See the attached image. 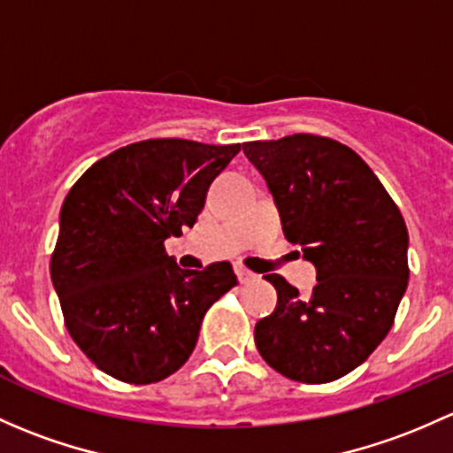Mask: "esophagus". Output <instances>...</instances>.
Returning a JSON list of instances; mask_svg holds the SVG:
<instances>
[{"mask_svg": "<svg viewBox=\"0 0 453 453\" xmlns=\"http://www.w3.org/2000/svg\"><path fill=\"white\" fill-rule=\"evenodd\" d=\"M236 275H239V282L241 284L256 282V273H251V271L245 269V266H239V269H236Z\"/></svg>", "mask_w": 453, "mask_h": 453, "instance_id": "esophagus-1", "label": "esophagus"}]
</instances>
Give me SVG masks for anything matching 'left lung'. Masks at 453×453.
Masks as SVG:
<instances>
[{
	"label": "left lung",
	"instance_id": "8db88e82",
	"mask_svg": "<svg viewBox=\"0 0 453 453\" xmlns=\"http://www.w3.org/2000/svg\"><path fill=\"white\" fill-rule=\"evenodd\" d=\"M263 173L284 236L317 266L302 297L266 275L278 306L256 323V347L278 373L306 384L339 380L387 339L408 287V230L369 165L339 141L293 134L242 145Z\"/></svg>",
	"mask_w": 453,
	"mask_h": 453
}]
</instances>
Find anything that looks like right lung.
<instances>
[{"instance_id": "1", "label": "right lung", "mask_w": 453, "mask_h": 453, "mask_svg": "<svg viewBox=\"0 0 453 453\" xmlns=\"http://www.w3.org/2000/svg\"><path fill=\"white\" fill-rule=\"evenodd\" d=\"M241 151L150 139L97 160L60 211L51 282L75 345L127 384L169 378L193 354L208 308L236 287L230 263L184 271L165 241L193 227L212 180Z\"/></svg>"}]
</instances>
